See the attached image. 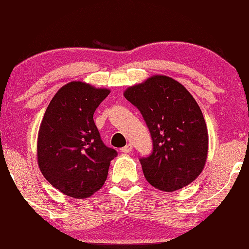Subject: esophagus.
Segmentation results:
<instances>
[{"label":"esophagus","instance_id":"esophagus-1","mask_svg":"<svg viewBox=\"0 0 249 249\" xmlns=\"http://www.w3.org/2000/svg\"><path fill=\"white\" fill-rule=\"evenodd\" d=\"M121 150H122V153L128 154V153H130V151L133 150V146H132V144H127L125 147H123V148H122Z\"/></svg>","mask_w":249,"mask_h":249}]
</instances>
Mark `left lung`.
I'll return each mask as SVG.
<instances>
[{
    "instance_id": "obj_1",
    "label": "left lung",
    "mask_w": 249,
    "mask_h": 249,
    "mask_svg": "<svg viewBox=\"0 0 249 249\" xmlns=\"http://www.w3.org/2000/svg\"><path fill=\"white\" fill-rule=\"evenodd\" d=\"M124 96L140 109L153 140V153L141 158L146 180L166 192L196 180L208 157L209 134L190 92L175 79L157 74L127 88Z\"/></svg>"
}]
</instances>
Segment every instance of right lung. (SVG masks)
<instances>
[{"label":"right lung","mask_w":249,"mask_h":249,"mask_svg":"<svg viewBox=\"0 0 249 249\" xmlns=\"http://www.w3.org/2000/svg\"><path fill=\"white\" fill-rule=\"evenodd\" d=\"M89 83L65 84L50 101L39 126L37 161L48 182L64 195L87 199L102 188L116 150L104 145L93 121L109 94Z\"/></svg>","instance_id":"right-lung-1"}]
</instances>
